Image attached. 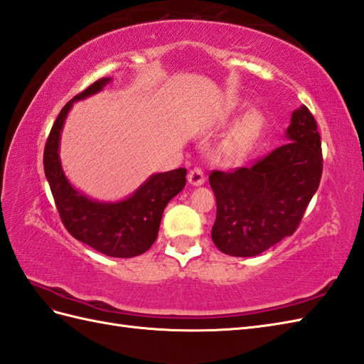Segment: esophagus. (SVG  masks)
Instances as JSON below:
<instances>
[{
    "instance_id": "obj_1",
    "label": "esophagus",
    "mask_w": 364,
    "mask_h": 364,
    "mask_svg": "<svg viewBox=\"0 0 364 364\" xmlns=\"http://www.w3.org/2000/svg\"><path fill=\"white\" fill-rule=\"evenodd\" d=\"M188 180L192 186H201L204 184V181H206V176H204L203 171L198 169V167H195V169H192L188 175Z\"/></svg>"
}]
</instances>
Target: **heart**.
<instances>
[{
  "label": "heart",
  "instance_id": "heart-1",
  "mask_svg": "<svg viewBox=\"0 0 364 364\" xmlns=\"http://www.w3.org/2000/svg\"><path fill=\"white\" fill-rule=\"evenodd\" d=\"M264 129V117L257 110H249L237 121L225 146L226 155L232 160H241L258 141Z\"/></svg>",
  "mask_w": 364,
  "mask_h": 364
}]
</instances>
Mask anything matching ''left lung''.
Here are the masks:
<instances>
[{"label":"left lung","instance_id":"1","mask_svg":"<svg viewBox=\"0 0 364 364\" xmlns=\"http://www.w3.org/2000/svg\"><path fill=\"white\" fill-rule=\"evenodd\" d=\"M284 138L252 167L210 173L217 198L212 241L223 254L259 255L300 225L323 172L320 134L306 106L292 112Z\"/></svg>","mask_w":364,"mask_h":364}]
</instances>
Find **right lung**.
I'll use <instances>...</instances> for the list:
<instances>
[{
    "label": "right lung",
    "mask_w": 364,
    "mask_h": 364,
    "mask_svg": "<svg viewBox=\"0 0 364 364\" xmlns=\"http://www.w3.org/2000/svg\"><path fill=\"white\" fill-rule=\"evenodd\" d=\"M112 78H101L70 100L55 121L44 147V173L64 228L73 238L98 252L115 258L144 254L155 243L164 208L186 186V169L154 173L118 201H100L78 191L63 171L60 141L73 102L105 89Z\"/></svg>",
    "instance_id": "right-lung-1"
}]
</instances>
